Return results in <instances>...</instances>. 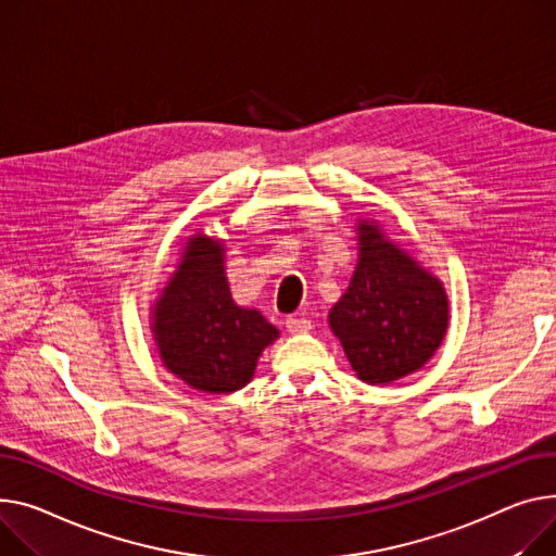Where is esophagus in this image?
Instances as JSON below:
<instances>
[{"label":"esophagus","mask_w":556,"mask_h":556,"mask_svg":"<svg viewBox=\"0 0 556 556\" xmlns=\"http://www.w3.org/2000/svg\"><path fill=\"white\" fill-rule=\"evenodd\" d=\"M311 326L313 324L306 317H286V330L288 332H308Z\"/></svg>","instance_id":"obj_1"}]
</instances>
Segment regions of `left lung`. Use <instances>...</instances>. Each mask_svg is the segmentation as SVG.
<instances>
[{"label":"left lung","instance_id":"left-lung-1","mask_svg":"<svg viewBox=\"0 0 556 556\" xmlns=\"http://www.w3.org/2000/svg\"><path fill=\"white\" fill-rule=\"evenodd\" d=\"M359 264L328 319L359 380L387 384L435 353L447 330V294L376 224H359Z\"/></svg>","mask_w":556,"mask_h":556}]
</instances>
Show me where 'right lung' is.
Returning a JSON list of instances; mask_svg holds the SVG:
<instances>
[{
    "label": "right lung",
    "instance_id": "1",
    "mask_svg": "<svg viewBox=\"0 0 556 556\" xmlns=\"http://www.w3.org/2000/svg\"><path fill=\"white\" fill-rule=\"evenodd\" d=\"M154 332L169 371L207 393L245 387L258 355L279 336L262 313L235 304L224 275V248L203 235L188 241L163 290Z\"/></svg>",
    "mask_w": 556,
    "mask_h": 556
}]
</instances>
